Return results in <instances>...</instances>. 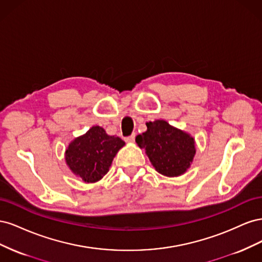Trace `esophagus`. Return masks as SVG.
<instances>
[{
    "mask_svg": "<svg viewBox=\"0 0 262 262\" xmlns=\"http://www.w3.org/2000/svg\"><path fill=\"white\" fill-rule=\"evenodd\" d=\"M134 140H136V134H131L130 137H126L125 138V142H128V143H133Z\"/></svg>",
    "mask_w": 262,
    "mask_h": 262,
    "instance_id": "1",
    "label": "esophagus"
}]
</instances>
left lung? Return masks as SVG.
<instances>
[{
	"label": "left lung",
	"mask_w": 262,
	"mask_h": 262,
	"mask_svg": "<svg viewBox=\"0 0 262 262\" xmlns=\"http://www.w3.org/2000/svg\"><path fill=\"white\" fill-rule=\"evenodd\" d=\"M147 130L136 138L155 169L167 177L184 173L191 164L194 154V140L186 132L173 128L164 120L146 123Z\"/></svg>",
	"instance_id": "obj_1"
}]
</instances>
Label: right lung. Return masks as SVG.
Returning a JSON list of instances; mask_svg holds the SVG:
<instances>
[{
  "label": "right lung",
  "instance_id": "add662e5",
  "mask_svg": "<svg viewBox=\"0 0 262 262\" xmlns=\"http://www.w3.org/2000/svg\"><path fill=\"white\" fill-rule=\"evenodd\" d=\"M123 145L120 138L108 136L101 126H92L84 136L71 142L66 150V161L76 176L85 182H95L108 172L114 157Z\"/></svg>",
  "mask_w": 262,
  "mask_h": 262
}]
</instances>
